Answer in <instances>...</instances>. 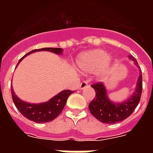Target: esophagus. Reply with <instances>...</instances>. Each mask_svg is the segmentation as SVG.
Segmentation results:
<instances>
[{
  "label": "esophagus",
  "instance_id": "obj_1",
  "mask_svg": "<svg viewBox=\"0 0 153 153\" xmlns=\"http://www.w3.org/2000/svg\"><path fill=\"white\" fill-rule=\"evenodd\" d=\"M87 86H88V82H87V81H82L81 83H80V86H79V88L81 89V90H82V89L86 88Z\"/></svg>",
  "mask_w": 153,
  "mask_h": 153
}]
</instances>
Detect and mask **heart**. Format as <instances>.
<instances>
[{
  "instance_id": "b5f03b06",
  "label": "heart",
  "mask_w": 153,
  "mask_h": 153,
  "mask_svg": "<svg viewBox=\"0 0 153 153\" xmlns=\"http://www.w3.org/2000/svg\"><path fill=\"white\" fill-rule=\"evenodd\" d=\"M110 61V56L105 55V51L101 49L85 53L78 59V63L81 68L89 71H94L100 68L101 73L108 68Z\"/></svg>"
}]
</instances>
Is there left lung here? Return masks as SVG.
<instances>
[{
    "mask_svg": "<svg viewBox=\"0 0 153 153\" xmlns=\"http://www.w3.org/2000/svg\"><path fill=\"white\" fill-rule=\"evenodd\" d=\"M129 58L138 66L136 59L133 56H129ZM91 86L94 89L96 93L95 98L89 104L91 114L102 123L114 124L130 116L140 102L142 93V74L139 75L136 91L133 95L128 100L121 103H114L109 100L104 85L102 82H96Z\"/></svg>",
    "mask_w": 153,
    "mask_h": 153,
    "instance_id": "1",
    "label": "left lung"
}]
</instances>
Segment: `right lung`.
<instances>
[{
  "instance_id": "add662e5",
  "label": "right lung",
  "mask_w": 153,
  "mask_h": 153,
  "mask_svg": "<svg viewBox=\"0 0 153 153\" xmlns=\"http://www.w3.org/2000/svg\"><path fill=\"white\" fill-rule=\"evenodd\" d=\"M39 51H48L58 54V55H61L62 52V49L57 48H44L32 50L30 52L27 53L25 56H23L19 60L18 63L27 55ZM11 93H12L13 102L16 109L20 111L23 116L25 117L30 121H35L36 123H45V122L53 121L61 114V112L62 111L66 105L67 98L72 93H74V91H70V90L62 91L48 102L40 103V104H30L27 102H23L20 98H18L17 96L15 95L13 89H11Z\"/></svg>"
}]
</instances>
